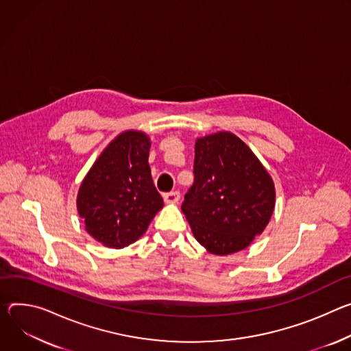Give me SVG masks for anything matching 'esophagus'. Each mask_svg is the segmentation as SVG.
I'll use <instances>...</instances> for the list:
<instances>
[{
  "label": "esophagus",
  "mask_w": 351,
  "mask_h": 351,
  "mask_svg": "<svg viewBox=\"0 0 351 351\" xmlns=\"http://www.w3.org/2000/svg\"><path fill=\"white\" fill-rule=\"evenodd\" d=\"M163 199H165L166 204H177L180 201V192L178 191L167 192L163 195Z\"/></svg>",
  "instance_id": "esophagus-1"
}]
</instances>
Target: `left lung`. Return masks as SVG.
<instances>
[{"instance_id":"obj_1","label":"left lung","mask_w":351,"mask_h":351,"mask_svg":"<svg viewBox=\"0 0 351 351\" xmlns=\"http://www.w3.org/2000/svg\"><path fill=\"white\" fill-rule=\"evenodd\" d=\"M275 198L274 180L239 136L223 131L197 139L193 184L181 210L210 254L247 248L267 226Z\"/></svg>"}]
</instances>
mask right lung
Instances as JSON below:
<instances>
[{"label":"right lung","instance_id":"1","mask_svg":"<svg viewBox=\"0 0 351 351\" xmlns=\"http://www.w3.org/2000/svg\"><path fill=\"white\" fill-rule=\"evenodd\" d=\"M150 139L141 131L120 134L84 178L77 192V213L89 234L104 247L120 250L145 234L162 208L149 159Z\"/></svg>","mask_w":351,"mask_h":351}]
</instances>
